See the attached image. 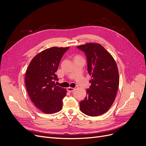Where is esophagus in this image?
<instances>
[{"label":"esophagus","instance_id":"obj_1","mask_svg":"<svg viewBox=\"0 0 146 146\" xmlns=\"http://www.w3.org/2000/svg\"><path fill=\"white\" fill-rule=\"evenodd\" d=\"M67 91L68 92H73L74 90H75V89L74 88H72V87H68L67 88Z\"/></svg>","mask_w":146,"mask_h":146}]
</instances>
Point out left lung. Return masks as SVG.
I'll list each match as a JSON object with an SVG mask.
<instances>
[{
	"mask_svg": "<svg viewBox=\"0 0 146 146\" xmlns=\"http://www.w3.org/2000/svg\"><path fill=\"white\" fill-rule=\"evenodd\" d=\"M77 47L85 53L87 71L92 78L86 97L80 102V110L92 117L100 115L110 109L116 97L119 84L117 65L100 44L87 43Z\"/></svg>",
	"mask_w": 146,
	"mask_h": 146,
	"instance_id": "8db88e82",
	"label": "left lung"
}]
</instances>
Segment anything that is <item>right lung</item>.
Here are the masks:
<instances>
[{
  "mask_svg": "<svg viewBox=\"0 0 146 146\" xmlns=\"http://www.w3.org/2000/svg\"><path fill=\"white\" fill-rule=\"evenodd\" d=\"M68 47H51L33 57L27 69L25 84L31 101L46 114L59 112L63 107L66 90L56 86L57 71L63 55Z\"/></svg>",
  "mask_w": 146,
  "mask_h": 146,
  "instance_id": "1",
  "label": "right lung"
}]
</instances>
